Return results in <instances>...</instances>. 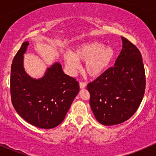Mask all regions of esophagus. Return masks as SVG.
Listing matches in <instances>:
<instances>
[{
	"mask_svg": "<svg viewBox=\"0 0 156 156\" xmlns=\"http://www.w3.org/2000/svg\"><path fill=\"white\" fill-rule=\"evenodd\" d=\"M80 85V87L81 88H84L86 87V83L85 82H83V81H81L79 84Z\"/></svg>",
	"mask_w": 156,
	"mask_h": 156,
	"instance_id": "esophagus-1",
	"label": "esophagus"
}]
</instances>
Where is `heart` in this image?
<instances>
[{"label": "heart", "mask_w": 156, "mask_h": 156, "mask_svg": "<svg viewBox=\"0 0 156 156\" xmlns=\"http://www.w3.org/2000/svg\"><path fill=\"white\" fill-rule=\"evenodd\" d=\"M114 55V50L111 47H104L100 42L91 41L78 46L74 53H66L64 59L72 72L79 69V61H86V72L91 76H98L108 68Z\"/></svg>", "instance_id": "1"}]
</instances>
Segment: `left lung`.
<instances>
[{"label":"left lung","mask_w":156,"mask_h":156,"mask_svg":"<svg viewBox=\"0 0 156 156\" xmlns=\"http://www.w3.org/2000/svg\"><path fill=\"white\" fill-rule=\"evenodd\" d=\"M122 40V51L114 66L87 84L90 108L103 125L128 120L137 110L145 93V69L140 52L125 37Z\"/></svg>","instance_id":"left-lung-1"}]
</instances>
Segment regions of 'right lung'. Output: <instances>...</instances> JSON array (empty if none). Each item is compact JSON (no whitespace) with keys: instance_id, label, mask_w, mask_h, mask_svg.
<instances>
[{"instance_id":"1","label":"right lung","mask_w":156,"mask_h":156,"mask_svg":"<svg viewBox=\"0 0 156 156\" xmlns=\"http://www.w3.org/2000/svg\"><path fill=\"white\" fill-rule=\"evenodd\" d=\"M28 45L29 41L23 43L11 66L12 104L31 125L39 128H53L65 119L79 92V83L66 75L59 62L47 69L40 79L29 76L23 68V54Z\"/></svg>"}]
</instances>
